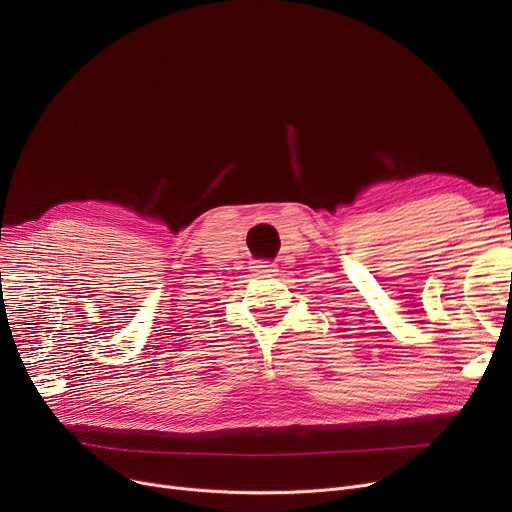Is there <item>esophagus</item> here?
Masks as SVG:
<instances>
[{
  "label": "esophagus",
  "instance_id": "1",
  "mask_svg": "<svg viewBox=\"0 0 512 512\" xmlns=\"http://www.w3.org/2000/svg\"><path fill=\"white\" fill-rule=\"evenodd\" d=\"M251 272H253L255 278H265V276H270L274 272V265L268 263V261H253Z\"/></svg>",
  "mask_w": 512,
  "mask_h": 512
}]
</instances>
